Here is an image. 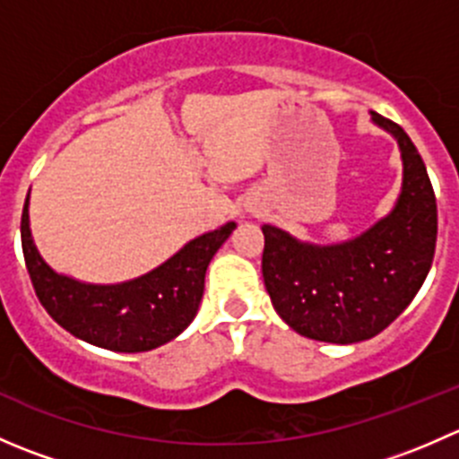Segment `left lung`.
Returning a JSON list of instances; mask_svg holds the SVG:
<instances>
[{
	"label": "left lung",
	"instance_id": "1",
	"mask_svg": "<svg viewBox=\"0 0 459 459\" xmlns=\"http://www.w3.org/2000/svg\"><path fill=\"white\" fill-rule=\"evenodd\" d=\"M397 140L402 193L386 217L331 247L299 242L262 226V275L277 316L311 340L353 344L382 333L429 275L437 239V204L418 148L400 124L371 113Z\"/></svg>",
	"mask_w": 459,
	"mask_h": 459
}]
</instances>
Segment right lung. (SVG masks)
Here are the masks:
<instances>
[{
    "mask_svg": "<svg viewBox=\"0 0 459 459\" xmlns=\"http://www.w3.org/2000/svg\"><path fill=\"white\" fill-rule=\"evenodd\" d=\"M235 221L191 239L182 251L146 275L122 284H86L59 275L37 251L29 224V197L22 212L26 268L50 317L71 335L117 353H142L175 340L197 316L204 275Z\"/></svg>",
    "mask_w": 459,
    "mask_h": 459,
    "instance_id": "obj_1",
    "label": "right lung"
}]
</instances>
